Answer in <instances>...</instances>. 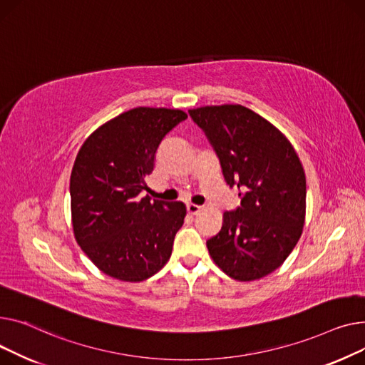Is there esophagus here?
Segmentation results:
<instances>
[{
  "label": "esophagus",
  "instance_id": "34e87169",
  "mask_svg": "<svg viewBox=\"0 0 365 365\" xmlns=\"http://www.w3.org/2000/svg\"><path fill=\"white\" fill-rule=\"evenodd\" d=\"M200 209H202V206L195 205V203H188L187 205V210H188V213H191V215H196V213L200 212Z\"/></svg>",
  "mask_w": 365,
  "mask_h": 365
}]
</instances>
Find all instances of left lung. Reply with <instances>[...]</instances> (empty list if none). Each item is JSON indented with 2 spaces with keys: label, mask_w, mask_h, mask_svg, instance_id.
I'll use <instances>...</instances> for the list:
<instances>
[{
  "label": "left lung",
  "mask_w": 365,
  "mask_h": 365,
  "mask_svg": "<svg viewBox=\"0 0 365 365\" xmlns=\"http://www.w3.org/2000/svg\"><path fill=\"white\" fill-rule=\"evenodd\" d=\"M220 159L240 206L224 212L221 231L206 242L215 264L234 280L252 282L280 267L302 234L307 180L290 141L240 104L188 110Z\"/></svg>",
  "instance_id": "left-lung-1"
}]
</instances>
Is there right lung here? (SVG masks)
<instances>
[{"mask_svg":"<svg viewBox=\"0 0 365 365\" xmlns=\"http://www.w3.org/2000/svg\"><path fill=\"white\" fill-rule=\"evenodd\" d=\"M182 110L135 107L106 122L85 141L71 175L75 239L104 274L143 282L169 259L184 224L182 202L140 199L165 135Z\"/></svg>","mask_w":365,"mask_h":365,"instance_id":"1","label":"right lung"}]
</instances>
